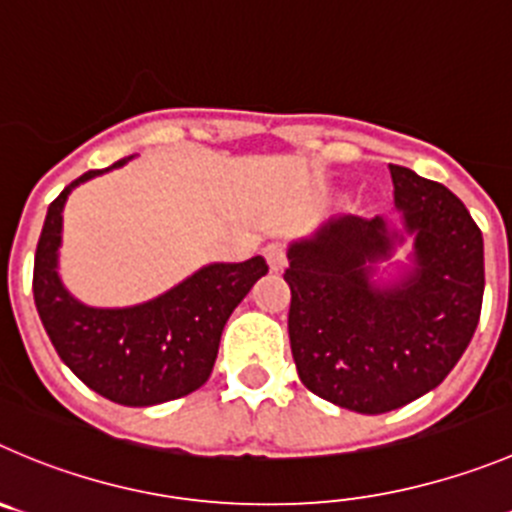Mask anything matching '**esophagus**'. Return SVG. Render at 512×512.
<instances>
[{"label":"esophagus","instance_id":"1","mask_svg":"<svg viewBox=\"0 0 512 512\" xmlns=\"http://www.w3.org/2000/svg\"><path fill=\"white\" fill-rule=\"evenodd\" d=\"M262 255H265L267 265H270L272 272L285 270V265H288V255H285V247L280 245V242H270V245L262 250Z\"/></svg>","mask_w":512,"mask_h":512}]
</instances>
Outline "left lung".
I'll use <instances>...</instances> for the list:
<instances>
[{
  "instance_id": "1",
  "label": "left lung",
  "mask_w": 512,
  "mask_h": 512,
  "mask_svg": "<svg viewBox=\"0 0 512 512\" xmlns=\"http://www.w3.org/2000/svg\"><path fill=\"white\" fill-rule=\"evenodd\" d=\"M414 270L376 288L374 262L401 234L381 217H333L290 245L288 333L305 389L358 414H384L444 381L480 321L482 232L447 186L389 164Z\"/></svg>"
}]
</instances>
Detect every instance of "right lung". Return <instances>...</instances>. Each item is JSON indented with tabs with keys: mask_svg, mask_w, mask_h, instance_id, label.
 Returning a JSON list of instances; mask_svg holds the SVG:
<instances>
[{
	"mask_svg": "<svg viewBox=\"0 0 512 512\" xmlns=\"http://www.w3.org/2000/svg\"><path fill=\"white\" fill-rule=\"evenodd\" d=\"M116 161L108 169L123 166ZM108 169L85 171L50 204L35 252V305L57 356L105 399L151 407L197 391L217 361L219 338L232 310L267 272L262 257L209 265L161 298L121 310L78 303L57 278L62 207L70 191Z\"/></svg>",
	"mask_w": 512,
	"mask_h": 512,
	"instance_id": "add662e5",
	"label": "right lung"
}]
</instances>
